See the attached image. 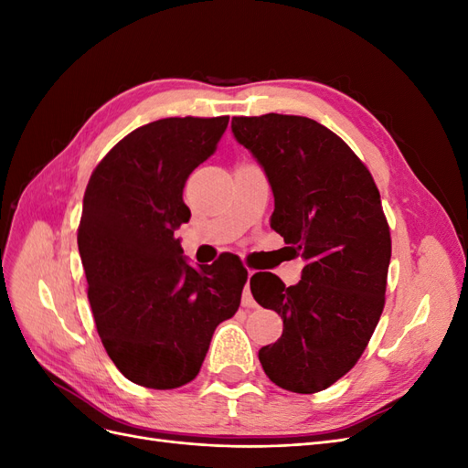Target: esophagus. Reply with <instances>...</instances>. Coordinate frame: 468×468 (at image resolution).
<instances>
[{
    "mask_svg": "<svg viewBox=\"0 0 468 468\" xmlns=\"http://www.w3.org/2000/svg\"><path fill=\"white\" fill-rule=\"evenodd\" d=\"M248 275H250V277L253 275L251 269H250V271H248ZM242 306H244V308H256V306H258V303L253 301V296H251V291H250V282H248V285H246V289H244V294H242Z\"/></svg>",
    "mask_w": 468,
    "mask_h": 468,
    "instance_id": "34e87169",
    "label": "esophagus"
}]
</instances>
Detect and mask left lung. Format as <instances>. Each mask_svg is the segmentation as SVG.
Wrapping results in <instances>:
<instances>
[{
    "label": "left lung",
    "instance_id": "1",
    "mask_svg": "<svg viewBox=\"0 0 468 468\" xmlns=\"http://www.w3.org/2000/svg\"><path fill=\"white\" fill-rule=\"evenodd\" d=\"M232 133L271 183L269 224L306 261L291 287L273 273L250 279L282 320L258 357L277 387L314 394L353 369L385 308L392 242L380 195L357 154L313 119L234 117Z\"/></svg>",
    "mask_w": 468,
    "mask_h": 468
}]
</instances>
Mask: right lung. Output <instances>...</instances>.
Listing matches in <instances>:
<instances>
[{
	"label": "right lung",
	"mask_w": 468,
	"mask_h": 468,
	"mask_svg": "<svg viewBox=\"0 0 468 468\" xmlns=\"http://www.w3.org/2000/svg\"><path fill=\"white\" fill-rule=\"evenodd\" d=\"M224 117H169L126 134L90 177L78 226L95 328L133 382L169 390L201 371L217 325L248 281L238 256L183 260L176 230L191 217L183 187L217 150Z\"/></svg>",
	"instance_id": "add662e5"
}]
</instances>
